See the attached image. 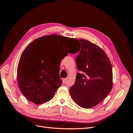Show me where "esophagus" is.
Wrapping results in <instances>:
<instances>
[{"label":"esophagus","instance_id":"esophagus-1","mask_svg":"<svg viewBox=\"0 0 133 133\" xmlns=\"http://www.w3.org/2000/svg\"><path fill=\"white\" fill-rule=\"evenodd\" d=\"M62 81L63 83H65V82H66V78H63L62 79Z\"/></svg>","mask_w":133,"mask_h":133}]
</instances>
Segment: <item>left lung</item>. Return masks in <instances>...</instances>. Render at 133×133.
<instances>
[{
    "instance_id": "8db88e82",
    "label": "left lung",
    "mask_w": 133,
    "mask_h": 133,
    "mask_svg": "<svg viewBox=\"0 0 133 133\" xmlns=\"http://www.w3.org/2000/svg\"><path fill=\"white\" fill-rule=\"evenodd\" d=\"M81 49L76 58L78 73L69 92L74 102L83 108L97 105L110 93L112 87V66L99 46L80 39Z\"/></svg>"
}]
</instances>
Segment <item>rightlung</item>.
Instances as JSON below:
<instances>
[{"label":"right lung","mask_w":133,"mask_h":133,"mask_svg":"<svg viewBox=\"0 0 133 133\" xmlns=\"http://www.w3.org/2000/svg\"><path fill=\"white\" fill-rule=\"evenodd\" d=\"M79 41L53 34L39 38L27 46L18 63L17 81L20 90L30 102L41 104L49 101L62 80L59 76L62 60L77 51Z\"/></svg>","instance_id":"add662e5"}]
</instances>
